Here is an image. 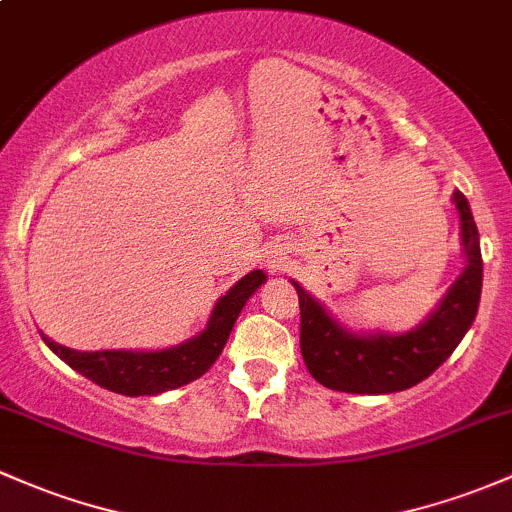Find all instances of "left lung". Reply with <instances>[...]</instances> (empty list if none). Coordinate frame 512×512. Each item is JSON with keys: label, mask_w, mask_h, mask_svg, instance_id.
<instances>
[{"label": "left lung", "mask_w": 512, "mask_h": 512, "mask_svg": "<svg viewBox=\"0 0 512 512\" xmlns=\"http://www.w3.org/2000/svg\"><path fill=\"white\" fill-rule=\"evenodd\" d=\"M452 200L459 212L466 268L420 327L405 334H354L293 280L300 300L302 359L324 388L361 395L412 388L437 371L469 332L481 300V244L466 197L454 190Z\"/></svg>", "instance_id": "1"}]
</instances>
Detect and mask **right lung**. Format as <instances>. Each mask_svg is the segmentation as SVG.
<instances>
[{
    "label": "right lung",
    "mask_w": 512,
    "mask_h": 512,
    "mask_svg": "<svg viewBox=\"0 0 512 512\" xmlns=\"http://www.w3.org/2000/svg\"><path fill=\"white\" fill-rule=\"evenodd\" d=\"M266 283V273L251 271L227 295L217 300L210 322L197 337L161 351H75L56 344L41 334L53 354L60 356L70 368L90 378L97 386L122 395H158L180 388L207 373L217 356L222 354L236 317L244 310L246 300Z\"/></svg>",
    "instance_id": "1"
}]
</instances>
